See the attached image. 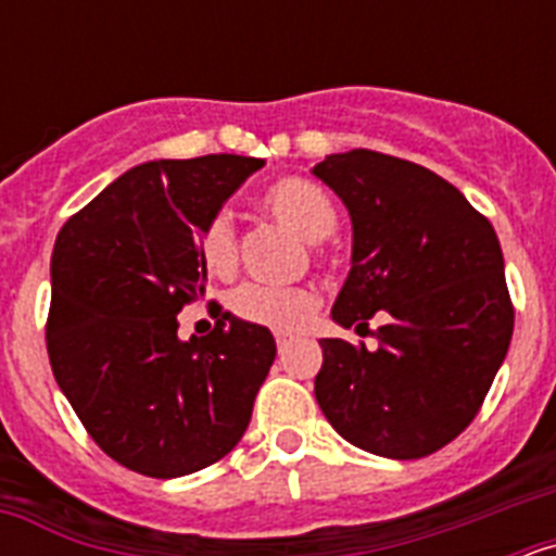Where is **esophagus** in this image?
<instances>
[{"label":"esophagus","mask_w":556,"mask_h":556,"mask_svg":"<svg viewBox=\"0 0 556 556\" xmlns=\"http://www.w3.org/2000/svg\"><path fill=\"white\" fill-rule=\"evenodd\" d=\"M275 342H278V351H287L289 348V342H292V333H287V331H278L275 333Z\"/></svg>","instance_id":"1"}]
</instances>
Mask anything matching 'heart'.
<instances>
[{
    "mask_svg": "<svg viewBox=\"0 0 556 556\" xmlns=\"http://www.w3.org/2000/svg\"><path fill=\"white\" fill-rule=\"evenodd\" d=\"M264 208L278 223L292 228L303 242L317 244L337 228V211L331 198L320 186L303 178H283L269 186L262 198ZM198 253L203 267L217 278H230L236 269V230L228 214H217L205 223L200 233ZM314 294L301 287H267V283H244L230 298L236 317L273 328V331H294L312 317Z\"/></svg>",
    "mask_w": 556,
    "mask_h": 556,
    "instance_id": "obj_1",
    "label": "heart"
}]
</instances>
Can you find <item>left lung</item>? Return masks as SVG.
Listing matches in <instances>:
<instances>
[{
  "instance_id": "1",
  "label": "left lung",
  "mask_w": 556,
  "mask_h": 556,
  "mask_svg": "<svg viewBox=\"0 0 556 556\" xmlns=\"http://www.w3.org/2000/svg\"><path fill=\"white\" fill-rule=\"evenodd\" d=\"M312 175L353 228L351 273L333 301L342 328L376 351L320 339L314 395L339 437L387 459H420L465 431L513 339L504 255L493 225L456 186L384 152L326 155Z\"/></svg>"
}]
</instances>
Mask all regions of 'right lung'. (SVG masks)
<instances>
[{"mask_svg":"<svg viewBox=\"0 0 556 556\" xmlns=\"http://www.w3.org/2000/svg\"><path fill=\"white\" fill-rule=\"evenodd\" d=\"M262 166L225 152L147 161L58 233L49 365L94 443L136 473L189 476L248 431L273 333L225 312L208 337L180 339L178 312L205 294V223Z\"/></svg>","mask_w":556,"mask_h":556,"instance_id":"obj_1","label":"right lung"}]
</instances>
